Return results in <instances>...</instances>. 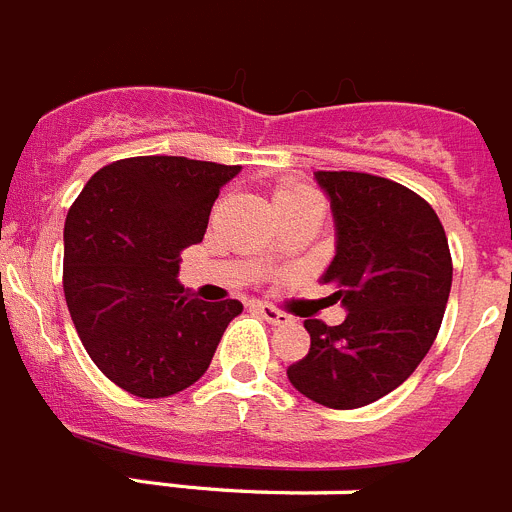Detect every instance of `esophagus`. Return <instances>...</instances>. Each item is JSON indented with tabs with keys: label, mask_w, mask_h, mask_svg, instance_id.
Returning <instances> with one entry per match:
<instances>
[{
	"label": "esophagus",
	"mask_w": 512,
	"mask_h": 512,
	"mask_svg": "<svg viewBox=\"0 0 512 512\" xmlns=\"http://www.w3.org/2000/svg\"><path fill=\"white\" fill-rule=\"evenodd\" d=\"M256 310H259L264 321L274 323V326H279V323H290V316H287V313H282V310L274 308V305L259 303V305H256Z\"/></svg>",
	"instance_id": "obj_1"
}]
</instances>
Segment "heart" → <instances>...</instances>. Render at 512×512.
<instances>
[{
    "label": "heart",
    "instance_id": "1",
    "mask_svg": "<svg viewBox=\"0 0 512 512\" xmlns=\"http://www.w3.org/2000/svg\"><path fill=\"white\" fill-rule=\"evenodd\" d=\"M313 191L305 189V186H282L274 196V204L277 202H290V199H300V196H310Z\"/></svg>",
    "mask_w": 512,
    "mask_h": 512
}]
</instances>
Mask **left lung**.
<instances>
[{
  "instance_id": "obj_1",
  "label": "left lung",
  "mask_w": 512,
  "mask_h": 512,
  "mask_svg": "<svg viewBox=\"0 0 512 512\" xmlns=\"http://www.w3.org/2000/svg\"><path fill=\"white\" fill-rule=\"evenodd\" d=\"M331 199L336 256L323 272L339 326L308 318V355L287 368L303 396L357 409L399 388L425 360L451 295L448 238L430 204L396 181L352 170H318Z\"/></svg>"
}]
</instances>
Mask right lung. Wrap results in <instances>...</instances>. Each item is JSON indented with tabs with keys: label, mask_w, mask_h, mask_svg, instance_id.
<instances>
[{
	"label": "right lung",
	"mask_w": 512,
	"mask_h": 512,
	"mask_svg": "<svg viewBox=\"0 0 512 512\" xmlns=\"http://www.w3.org/2000/svg\"><path fill=\"white\" fill-rule=\"evenodd\" d=\"M240 165L126 157L85 183L64 222V295L87 355L124 391L163 399L207 373L238 300L191 298L176 279Z\"/></svg>",
	"instance_id": "1"
}]
</instances>
